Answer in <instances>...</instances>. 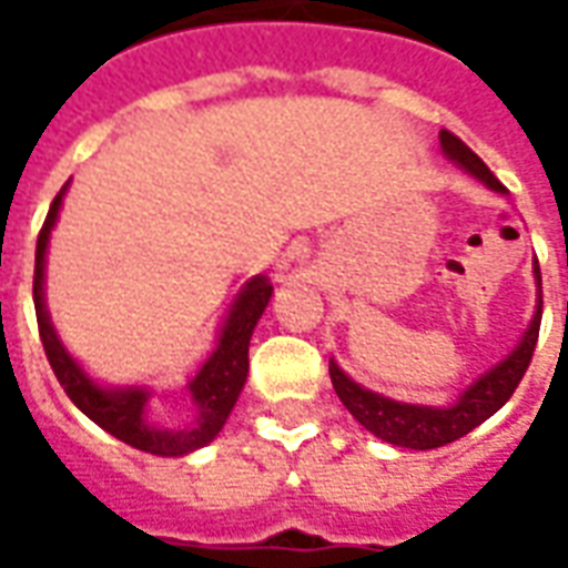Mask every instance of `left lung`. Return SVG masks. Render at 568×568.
<instances>
[{
  "instance_id": "obj_1",
  "label": "left lung",
  "mask_w": 568,
  "mask_h": 568,
  "mask_svg": "<svg viewBox=\"0 0 568 568\" xmlns=\"http://www.w3.org/2000/svg\"><path fill=\"white\" fill-rule=\"evenodd\" d=\"M440 149L450 158L453 163H459L465 173H471L477 182H484L489 191L505 194L496 175L489 173V166L475 151L468 149L459 136H453L450 130H440ZM536 285H538V304L536 316L529 322V328L520 337V344L514 346L511 356L501 358L499 365H493L487 374H480L468 389H465L456 405L447 407H428V405H407V402H395L381 393H371L365 386H358L356 381H349L337 362H328V374H332L334 393L344 402V407L353 417L368 428L371 435H377L381 440H389L395 447H410V450H435L444 447L450 440L463 438L471 428H477L484 419H489L499 410L517 389V383L524 381L526 368L532 362L538 341V325H541V271L536 261Z\"/></svg>"
}]
</instances>
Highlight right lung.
I'll return each mask as SVG.
<instances>
[{
    "label": "right lung",
    "mask_w": 568,
    "mask_h": 568,
    "mask_svg": "<svg viewBox=\"0 0 568 568\" xmlns=\"http://www.w3.org/2000/svg\"><path fill=\"white\" fill-rule=\"evenodd\" d=\"M69 182L60 187V194L48 210L39 243H36V276H32V301H36V320H39V337H42L44 356L54 368L57 381L67 389L72 405L79 407L84 417H91L100 428L118 440H124L136 450L154 453V456H185L200 447H206L231 417L236 398L243 393V383L248 374V341L258 325L261 313L271 304L273 285L267 276H252L243 292L234 297L227 310L219 344L212 356L200 365V371L187 383L191 395V419L185 426H154L145 417L149 407V389L145 386H100L91 381L75 358L69 356L67 346L60 344L48 307H44V255H48V240L54 231L57 215L63 206Z\"/></svg>",
    "instance_id": "1"
}]
</instances>
